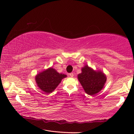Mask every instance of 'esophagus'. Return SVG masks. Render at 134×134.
Returning <instances> with one entry per match:
<instances>
[{
  "mask_svg": "<svg viewBox=\"0 0 134 134\" xmlns=\"http://www.w3.org/2000/svg\"><path fill=\"white\" fill-rule=\"evenodd\" d=\"M69 75H70L71 77H73V76H74V74L72 73V72H71V73L69 74Z\"/></svg>",
  "mask_w": 134,
  "mask_h": 134,
  "instance_id": "esophagus-1",
  "label": "esophagus"
}]
</instances>
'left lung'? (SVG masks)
<instances>
[{
	"label": "left lung",
	"mask_w": 134,
	"mask_h": 134,
	"mask_svg": "<svg viewBox=\"0 0 134 134\" xmlns=\"http://www.w3.org/2000/svg\"><path fill=\"white\" fill-rule=\"evenodd\" d=\"M78 79L87 94L94 95L104 87L107 77L101 70H94L86 65L82 68V72L78 75Z\"/></svg>",
	"instance_id": "obj_1"
}]
</instances>
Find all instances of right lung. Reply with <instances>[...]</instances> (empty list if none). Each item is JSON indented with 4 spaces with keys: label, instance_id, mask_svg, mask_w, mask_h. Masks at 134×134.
Returning <instances> with one entry per match:
<instances>
[{
    "label": "right lung",
    "instance_id": "1",
    "mask_svg": "<svg viewBox=\"0 0 134 134\" xmlns=\"http://www.w3.org/2000/svg\"><path fill=\"white\" fill-rule=\"evenodd\" d=\"M66 75L59 73L53 68L50 67L40 72L35 76V81L38 87L45 93H51L56 88Z\"/></svg>",
    "mask_w": 134,
    "mask_h": 134
}]
</instances>
